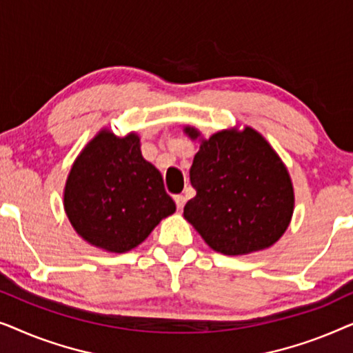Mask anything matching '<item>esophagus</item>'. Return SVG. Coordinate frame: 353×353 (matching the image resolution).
Masks as SVG:
<instances>
[{
	"label": "esophagus",
	"mask_w": 353,
	"mask_h": 353,
	"mask_svg": "<svg viewBox=\"0 0 353 353\" xmlns=\"http://www.w3.org/2000/svg\"><path fill=\"white\" fill-rule=\"evenodd\" d=\"M175 202H176L178 210H183V207H185V204H186V197L183 194H178V196H175Z\"/></svg>",
	"instance_id": "esophagus-1"
}]
</instances>
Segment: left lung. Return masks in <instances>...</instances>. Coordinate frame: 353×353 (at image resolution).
<instances>
[{
  "label": "left lung",
  "instance_id": "left-lung-1",
  "mask_svg": "<svg viewBox=\"0 0 353 353\" xmlns=\"http://www.w3.org/2000/svg\"><path fill=\"white\" fill-rule=\"evenodd\" d=\"M201 146L190 168L196 196L183 216L207 245L223 255L268 249L286 233L294 214V186L288 167L252 127L226 128L202 138L183 128Z\"/></svg>",
  "mask_w": 353,
  "mask_h": 353
}]
</instances>
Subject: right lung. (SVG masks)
Segmentation results:
<instances>
[{
    "mask_svg": "<svg viewBox=\"0 0 353 353\" xmlns=\"http://www.w3.org/2000/svg\"><path fill=\"white\" fill-rule=\"evenodd\" d=\"M72 228L90 245L123 254L138 248L176 205L161 172L141 154L138 133L103 128L72 163L64 188Z\"/></svg>",
    "mask_w": 353,
    "mask_h": 353,
    "instance_id": "add662e5",
    "label": "right lung"
}]
</instances>
